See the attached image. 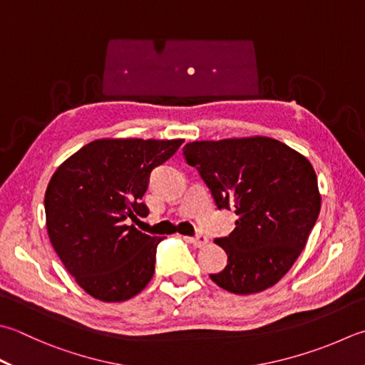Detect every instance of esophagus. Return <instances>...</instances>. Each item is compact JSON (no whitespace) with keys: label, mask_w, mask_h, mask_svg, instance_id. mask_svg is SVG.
<instances>
[{"label":"esophagus","mask_w":365,"mask_h":365,"mask_svg":"<svg viewBox=\"0 0 365 365\" xmlns=\"http://www.w3.org/2000/svg\"><path fill=\"white\" fill-rule=\"evenodd\" d=\"M191 244L196 248H201V247H205L207 244H209V239H207L204 234H199V235H196V237L191 239Z\"/></svg>","instance_id":"obj_1"}]
</instances>
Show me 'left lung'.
Masks as SVG:
<instances>
[{
  "label": "left lung",
  "mask_w": 365,
  "mask_h": 365,
  "mask_svg": "<svg viewBox=\"0 0 365 365\" xmlns=\"http://www.w3.org/2000/svg\"><path fill=\"white\" fill-rule=\"evenodd\" d=\"M183 156L201 174L218 209L237 215L234 231L215 240L227 266L212 280L234 294L274 287L302 253L319 215L312 163L266 135L190 142Z\"/></svg>",
  "instance_id": "obj_1"
}]
</instances>
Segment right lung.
<instances>
[{
  "mask_svg": "<svg viewBox=\"0 0 365 365\" xmlns=\"http://www.w3.org/2000/svg\"><path fill=\"white\" fill-rule=\"evenodd\" d=\"M183 139H98L61 163L46 190V226L52 247L87 294L123 302L155 274L164 237L128 220L148 215L140 202L152 169L173 156Z\"/></svg>",
  "mask_w": 365,
  "mask_h": 365,
  "instance_id": "right-lung-1",
  "label": "right lung"
}]
</instances>
